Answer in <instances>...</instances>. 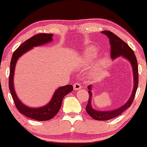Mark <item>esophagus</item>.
<instances>
[{
	"mask_svg": "<svg viewBox=\"0 0 147 147\" xmlns=\"http://www.w3.org/2000/svg\"><path fill=\"white\" fill-rule=\"evenodd\" d=\"M82 85L80 83H75L74 84V89L75 91H77V90H79L82 88Z\"/></svg>",
	"mask_w": 147,
	"mask_h": 147,
	"instance_id": "obj_1",
	"label": "esophagus"
}]
</instances>
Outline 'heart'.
<instances>
[{
  "mask_svg": "<svg viewBox=\"0 0 147 147\" xmlns=\"http://www.w3.org/2000/svg\"><path fill=\"white\" fill-rule=\"evenodd\" d=\"M98 48L95 47V46H91V47H88L87 49L86 50L85 52H84L83 59L84 61L86 62V63H90L91 62L93 59L95 58V57L97 55L98 53ZM103 63L102 61H100L99 63V65H101V64Z\"/></svg>",
  "mask_w": 147,
  "mask_h": 147,
  "instance_id": "obj_1",
  "label": "heart"
}]
</instances>
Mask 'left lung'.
Listing matches in <instances>:
<instances>
[{
	"label": "left lung",
	"mask_w": 147,
	"mask_h": 147,
	"mask_svg": "<svg viewBox=\"0 0 147 147\" xmlns=\"http://www.w3.org/2000/svg\"><path fill=\"white\" fill-rule=\"evenodd\" d=\"M102 33L106 35L110 39V45H111V52L110 55L112 60H114L119 57H122L124 59L128 60L132 66V72H133V82L134 87L132 89L131 95L129 99L124 105L120 106V108L111 110H106V111H100L97 110L92 107V86L89 85L88 86V92H89V100L87 106L86 107V112L91 116L92 118L96 120H108L115 117H117L120 115L122 112L128 108L132 103L134 100L135 94L137 90L138 84V63L136 60V56L134 55V51H132L127 43L120 39L118 36L114 34L112 32L108 31H104Z\"/></svg>",
	"instance_id": "obj_1"
}]
</instances>
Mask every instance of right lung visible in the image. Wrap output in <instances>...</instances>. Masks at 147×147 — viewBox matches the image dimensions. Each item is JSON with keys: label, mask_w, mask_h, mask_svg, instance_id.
Wrapping results in <instances>:
<instances>
[{"label": "right lung", "mask_w": 147, "mask_h": 147, "mask_svg": "<svg viewBox=\"0 0 147 147\" xmlns=\"http://www.w3.org/2000/svg\"><path fill=\"white\" fill-rule=\"evenodd\" d=\"M53 35V34L39 33L25 41L13 53L11 61V66H10L9 86L16 107L20 113L27 116L28 118L39 120V121H45V120H50L57 114L61 106L63 98L69 92L73 91V86L71 85H66L58 88L54 92L49 103L45 106L37 108L29 107L23 104L19 100L16 94L15 87H14L15 66L18 59L23 54L27 53L33 47L45 45L53 41V38H52Z\"/></svg>", "instance_id": "1"}]
</instances>
